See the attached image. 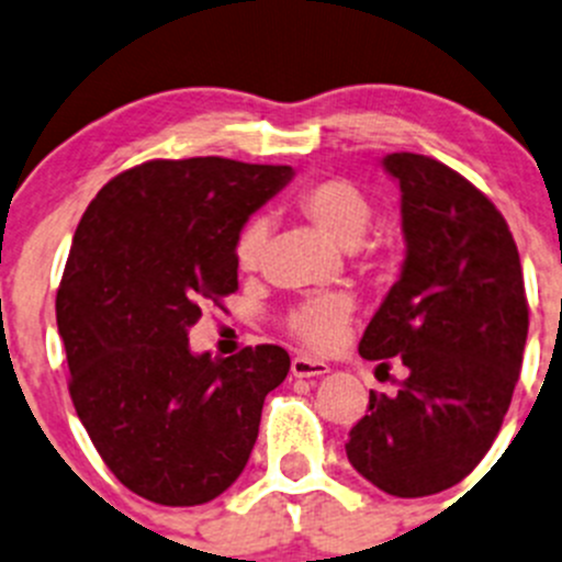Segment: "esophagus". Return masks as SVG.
<instances>
[{
	"label": "esophagus",
	"mask_w": 562,
	"mask_h": 562,
	"mask_svg": "<svg viewBox=\"0 0 562 562\" xmlns=\"http://www.w3.org/2000/svg\"><path fill=\"white\" fill-rule=\"evenodd\" d=\"M328 370H331V367H328L326 361L307 359V356H296V359L291 361V372L296 378H321V375H326Z\"/></svg>",
	"instance_id": "1"
}]
</instances>
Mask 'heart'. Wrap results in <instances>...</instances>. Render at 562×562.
I'll list each match as a JSON object with an SVG mask.
<instances>
[{
  "label": "heart",
  "instance_id": "obj_1",
  "mask_svg": "<svg viewBox=\"0 0 562 562\" xmlns=\"http://www.w3.org/2000/svg\"><path fill=\"white\" fill-rule=\"evenodd\" d=\"M299 212L313 220L317 228L342 247H356L364 239L367 228L372 223V203L361 187L348 179H323L317 184L304 187L299 195ZM266 234L269 225L263 217H252L239 231L234 245L236 266L241 271L258 269L260 255H263ZM353 317V302L342 293L331 296L304 299L285 317V328L293 339L307 345L310 350L326 353L337 348L339 339L348 331V323Z\"/></svg>",
  "mask_w": 562,
  "mask_h": 562
}]
</instances>
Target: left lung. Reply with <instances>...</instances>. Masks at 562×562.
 Returning a JSON list of instances; mask_svg holds the SVG:
<instances>
[{"label": "left lung", "instance_id": "1", "mask_svg": "<svg viewBox=\"0 0 562 562\" xmlns=\"http://www.w3.org/2000/svg\"><path fill=\"white\" fill-rule=\"evenodd\" d=\"M383 168L400 181L407 252L359 353L400 356L407 378L391 396L370 391L345 451L378 490L424 497L459 484L501 432L522 370L525 280L506 220L464 176L411 151Z\"/></svg>", "mask_w": 562, "mask_h": 562}]
</instances>
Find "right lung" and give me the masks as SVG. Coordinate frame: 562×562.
Segmentation results:
<instances>
[{"instance_id": "obj_1", "label": "right lung", "mask_w": 562, "mask_h": 562, "mask_svg": "<svg viewBox=\"0 0 562 562\" xmlns=\"http://www.w3.org/2000/svg\"><path fill=\"white\" fill-rule=\"evenodd\" d=\"M291 166L151 160L113 176L72 236L56 293L70 396L94 449L135 495L201 506L245 470L291 356L192 353L203 302L239 288L234 245Z\"/></svg>"}]
</instances>
